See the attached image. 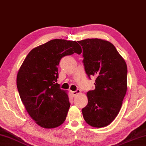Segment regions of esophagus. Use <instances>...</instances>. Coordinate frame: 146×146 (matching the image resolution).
Listing matches in <instances>:
<instances>
[{"label": "esophagus", "mask_w": 146, "mask_h": 146, "mask_svg": "<svg viewBox=\"0 0 146 146\" xmlns=\"http://www.w3.org/2000/svg\"><path fill=\"white\" fill-rule=\"evenodd\" d=\"M80 93V89H77L76 90L73 91V92H72V94H73V96H76L77 94H79Z\"/></svg>", "instance_id": "34e87169"}]
</instances>
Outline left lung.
Returning <instances> with one entry per match:
<instances>
[{
    "mask_svg": "<svg viewBox=\"0 0 146 146\" xmlns=\"http://www.w3.org/2000/svg\"><path fill=\"white\" fill-rule=\"evenodd\" d=\"M78 42L83 48L85 73L90 79L96 78L95 89L87 94L83 116L93 127H106L118 115L127 92L126 62L110 42L87 38Z\"/></svg>",
    "mask_w": 146,
    "mask_h": 146,
    "instance_id": "left-lung-1",
    "label": "left lung"
}]
</instances>
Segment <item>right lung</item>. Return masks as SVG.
<instances>
[{
  "label": "right lung",
  "instance_id": "add662e5",
  "mask_svg": "<svg viewBox=\"0 0 146 146\" xmlns=\"http://www.w3.org/2000/svg\"><path fill=\"white\" fill-rule=\"evenodd\" d=\"M82 48L75 41L54 39L33 48L17 75V88L26 110L36 124L54 128L63 123L70 106L66 91L56 83L60 60Z\"/></svg>",
  "mask_w": 146,
  "mask_h": 146
}]
</instances>
